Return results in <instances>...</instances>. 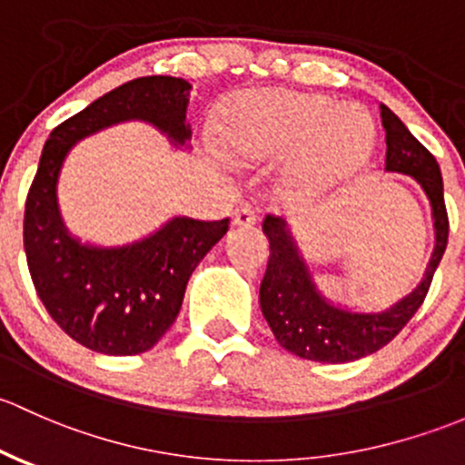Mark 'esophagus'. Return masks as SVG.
<instances>
[{
  "mask_svg": "<svg viewBox=\"0 0 465 465\" xmlns=\"http://www.w3.org/2000/svg\"><path fill=\"white\" fill-rule=\"evenodd\" d=\"M232 223L239 228H251L257 223V210L251 205H242L232 213Z\"/></svg>",
  "mask_w": 465,
  "mask_h": 465,
  "instance_id": "1",
  "label": "esophagus"
}]
</instances>
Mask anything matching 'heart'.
Segmentation results:
<instances>
[{
	"instance_id": "b5f03b06",
	"label": "heart",
	"mask_w": 465,
	"mask_h": 465,
	"mask_svg": "<svg viewBox=\"0 0 465 465\" xmlns=\"http://www.w3.org/2000/svg\"><path fill=\"white\" fill-rule=\"evenodd\" d=\"M223 145L237 163L293 152L289 185H324L356 170L374 145V123L353 103L302 91L266 89L234 98L223 118Z\"/></svg>"
}]
</instances>
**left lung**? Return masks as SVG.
Segmentation results:
<instances>
[{
    "label": "left lung",
    "mask_w": 465,
    "mask_h": 465,
    "mask_svg": "<svg viewBox=\"0 0 465 465\" xmlns=\"http://www.w3.org/2000/svg\"><path fill=\"white\" fill-rule=\"evenodd\" d=\"M381 118L387 143L385 170L411 176L432 208V257L423 280L399 302L382 311L344 309L324 298L315 286L289 223L282 217L266 214L262 231L271 243V257L260 286L262 313L277 342L306 361L351 362L385 347L423 304L434 271L446 252L450 226L439 163L385 104H381Z\"/></svg>",
    "instance_id": "obj_1"
}]
</instances>
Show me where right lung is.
Returning <instances> with one entry per match:
<instances>
[{
  "label": "right lung",
  "mask_w": 465,
  "mask_h": 465,
  "mask_svg": "<svg viewBox=\"0 0 465 465\" xmlns=\"http://www.w3.org/2000/svg\"><path fill=\"white\" fill-rule=\"evenodd\" d=\"M190 91L183 78H136L57 125L45 143L24 210V251L45 309L91 351L136 356L154 347L179 315L193 271L231 222L172 217L125 246L84 243L66 231L57 208L62 165L75 143L127 121L150 123L174 147H188Z\"/></svg>",
  "instance_id": "right-lung-1"
}]
</instances>
